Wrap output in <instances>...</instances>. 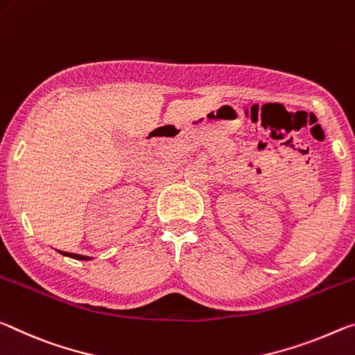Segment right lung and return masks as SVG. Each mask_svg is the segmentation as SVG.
<instances>
[{"instance_id":"1","label":"right lung","mask_w":355,"mask_h":355,"mask_svg":"<svg viewBox=\"0 0 355 355\" xmlns=\"http://www.w3.org/2000/svg\"><path fill=\"white\" fill-rule=\"evenodd\" d=\"M64 257H69V258H73V259H80V261H88L91 259L89 257H83V254H77V253H67V252H61Z\"/></svg>"}]
</instances>
